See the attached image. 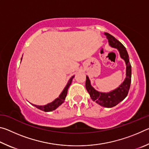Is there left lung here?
<instances>
[{
  "instance_id": "1",
  "label": "left lung",
  "mask_w": 149,
  "mask_h": 149,
  "mask_svg": "<svg viewBox=\"0 0 149 149\" xmlns=\"http://www.w3.org/2000/svg\"><path fill=\"white\" fill-rule=\"evenodd\" d=\"M104 35L107 36L110 46L116 49L119 52L121 58H122L125 61L126 65V77L119 87L108 93L100 92L96 90L91 84V81L87 75L86 76L85 87H86L87 92L89 93L90 97L93 101L97 102V104L102 107L112 108L119 104L127 97L131 85L132 66H131L130 62L129 55H128L125 47L110 34L108 33H104Z\"/></svg>"
}]
</instances>
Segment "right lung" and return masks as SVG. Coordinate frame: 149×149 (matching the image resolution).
<instances>
[{
	"instance_id": "right-lung-1",
	"label": "right lung",
	"mask_w": 149,
	"mask_h": 149,
	"mask_svg": "<svg viewBox=\"0 0 149 149\" xmlns=\"http://www.w3.org/2000/svg\"><path fill=\"white\" fill-rule=\"evenodd\" d=\"M22 58H21V61H22ZM74 76L75 75H73V76L70 78L68 81V82L66 86L64 87V90H63L62 92L60 93L59 97L56 98L55 100H54L53 101L49 103V104H47L46 105H43V106H39V105L33 104H32V105L34 106V107H35L36 108H37L39 110L44 111V112H51V111L56 109L58 107H60V106L64 102L65 99V97H66V95H67L68 90V88L72 84V80H73V79H74Z\"/></svg>"
}]
</instances>
